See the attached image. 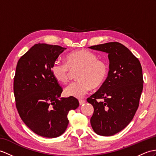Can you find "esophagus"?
Masks as SVG:
<instances>
[{"label": "esophagus", "instance_id": "34e87169", "mask_svg": "<svg viewBox=\"0 0 156 156\" xmlns=\"http://www.w3.org/2000/svg\"><path fill=\"white\" fill-rule=\"evenodd\" d=\"M86 102V101L84 100H79V103L80 105L84 104Z\"/></svg>", "mask_w": 156, "mask_h": 156}]
</instances>
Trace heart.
Listing matches in <instances>:
<instances>
[{"instance_id":"b5f03b06","label":"heart","mask_w":156,"mask_h":156,"mask_svg":"<svg viewBox=\"0 0 156 156\" xmlns=\"http://www.w3.org/2000/svg\"><path fill=\"white\" fill-rule=\"evenodd\" d=\"M77 80L68 85L64 90L66 95L82 98L90 88H96L104 82L108 74V64L98 59L95 53L88 50H78L68 54L66 62L56 60L51 68L57 81L66 84L72 71H76Z\"/></svg>"}]
</instances>
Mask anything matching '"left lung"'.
Here are the masks:
<instances>
[{
  "label": "left lung",
  "instance_id": "8db88e82",
  "mask_svg": "<svg viewBox=\"0 0 156 156\" xmlns=\"http://www.w3.org/2000/svg\"><path fill=\"white\" fill-rule=\"evenodd\" d=\"M89 48L108 53L110 61L106 80L87 98L94 107L90 123L97 134L113 136L129 124L138 108L143 90L142 68L139 60L121 43L112 42Z\"/></svg>",
  "mask_w": 156,
  "mask_h": 156
}]
</instances>
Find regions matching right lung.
<instances>
[{
    "mask_svg": "<svg viewBox=\"0 0 156 156\" xmlns=\"http://www.w3.org/2000/svg\"><path fill=\"white\" fill-rule=\"evenodd\" d=\"M66 48L36 44L18 61L14 79L16 107L22 120L37 134L58 137L68 124V114L79 106L73 96L61 98L62 88L51 68Z\"/></svg>",
    "mask_w": 156,
    "mask_h": 156,
    "instance_id": "1",
    "label": "right lung"
}]
</instances>
